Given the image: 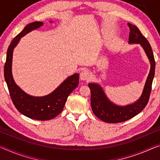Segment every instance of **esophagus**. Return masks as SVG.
Segmentation results:
<instances>
[{
    "label": "esophagus",
    "mask_w": 160,
    "mask_h": 160,
    "mask_svg": "<svg viewBox=\"0 0 160 160\" xmlns=\"http://www.w3.org/2000/svg\"><path fill=\"white\" fill-rule=\"evenodd\" d=\"M91 73L88 70H83L80 73V78L83 81H87L91 78Z\"/></svg>",
    "instance_id": "1"
}]
</instances>
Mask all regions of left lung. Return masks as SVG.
I'll list each match as a JSON object with an SVG mask.
<instances>
[{
    "label": "left lung",
    "instance_id": "left-lung-1",
    "mask_svg": "<svg viewBox=\"0 0 160 160\" xmlns=\"http://www.w3.org/2000/svg\"><path fill=\"white\" fill-rule=\"evenodd\" d=\"M129 27V42L130 43H140L144 49L151 63V68L146 81L143 92L139 99L134 104L126 107H118L109 102L102 88L96 83H89L91 91V106L94 114L99 119L107 123H119L127 121L139 114L149 102L151 94L152 81L155 71V61L152 47L149 41L142 35L139 28L131 23Z\"/></svg>",
    "mask_w": 160,
    "mask_h": 160
}]
</instances>
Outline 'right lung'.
<instances>
[{"mask_svg": "<svg viewBox=\"0 0 160 160\" xmlns=\"http://www.w3.org/2000/svg\"><path fill=\"white\" fill-rule=\"evenodd\" d=\"M43 22H33L27 25L20 33L11 42L7 50L6 61L4 65V77L11 96V100L17 110L22 114L33 119L50 120L58 116L64 107L69 94L78 84V73L71 76L51 94L42 97H33L23 92L12 77L11 63L13 51L20 38L32 30L39 28Z\"/></svg>", "mask_w": 160, "mask_h": 160, "instance_id": "1", "label": "right lung"}]
</instances>
